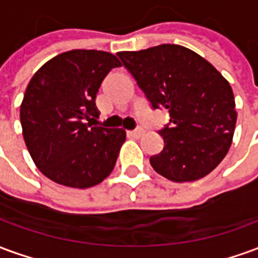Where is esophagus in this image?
<instances>
[{
    "instance_id": "1",
    "label": "esophagus",
    "mask_w": 258,
    "mask_h": 258,
    "mask_svg": "<svg viewBox=\"0 0 258 258\" xmlns=\"http://www.w3.org/2000/svg\"><path fill=\"white\" fill-rule=\"evenodd\" d=\"M144 134V130L138 128V130H133V131H128L130 137H134V138H140L141 135Z\"/></svg>"
}]
</instances>
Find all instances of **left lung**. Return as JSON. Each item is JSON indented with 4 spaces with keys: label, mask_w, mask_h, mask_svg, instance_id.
<instances>
[{
    "label": "left lung",
    "mask_w": 258,
    "mask_h": 258,
    "mask_svg": "<svg viewBox=\"0 0 258 258\" xmlns=\"http://www.w3.org/2000/svg\"><path fill=\"white\" fill-rule=\"evenodd\" d=\"M117 55L152 107L170 113V123L159 131L163 151L151 156L155 171L174 182L211 173L229 151L236 124L229 83L210 62L182 45L162 44Z\"/></svg>",
    "instance_id": "1"
}]
</instances>
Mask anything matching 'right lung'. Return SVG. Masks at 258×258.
Instances as JSON below:
<instances>
[{
	"label": "right lung",
	"instance_id": "obj_1",
	"mask_svg": "<svg viewBox=\"0 0 258 258\" xmlns=\"http://www.w3.org/2000/svg\"><path fill=\"white\" fill-rule=\"evenodd\" d=\"M113 53L73 49L38 69L20 105L23 138L45 177L70 188L95 186L112 173L125 141L123 128L92 127L95 98L113 68Z\"/></svg>",
	"mask_w": 258,
	"mask_h": 258
}]
</instances>
